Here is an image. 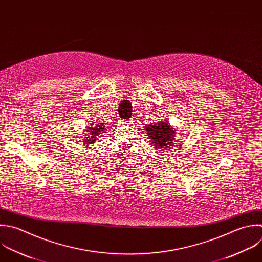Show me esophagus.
Returning <instances> with one entry per match:
<instances>
[{
	"mask_svg": "<svg viewBox=\"0 0 262 262\" xmlns=\"http://www.w3.org/2000/svg\"><path fill=\"white\" fill-rule=\"evenodd\" d=\"M133 120H131V119H128V120H120V123L122 124V125H131V124H133Z\"/></svg>",
	"mask_w": 262,
	"mask_h": 262,
	"instance_id": "1",
	"label": "esophagus"
}]
</instances>
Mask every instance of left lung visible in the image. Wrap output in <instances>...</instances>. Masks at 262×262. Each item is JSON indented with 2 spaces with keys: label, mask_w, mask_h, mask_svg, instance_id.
Here are the masks:
<instances>
[{
  "label": "left lung",
  "mask_w": 262,
  "mask_h": 262,
  "mask_svg": "<svg viewBox=\"0 0 262 262\" xmlns=\"http://www.w3.org/2000/svg\"><path fill=\"white\" fill-rule=\"evenodd\" d=\"M145 131L158 149H167L175 142V130L169 123L159 122L156 125H146Z\"/></svg>",
  "instance_id": "obj_1"
}]
</instances>
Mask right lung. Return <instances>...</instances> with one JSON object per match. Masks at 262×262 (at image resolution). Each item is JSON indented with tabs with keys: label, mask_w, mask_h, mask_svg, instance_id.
Listing matches in <instances>:
<instances>
[{
	"label": "right lung",
	"mask_w": 262,
	"mask_h": 262,
	"mask_svg": "<svg viewBox=\"0 0 262 262\" xmlns=\"http://www.w3.org/2000/svg\"><path fill=\"white\" fill-rule=\"evenodd\" d=\"M105 125L103 123H98L94 126H91V127H88L87 128V132H88V135H86V137H84V140L83 142L85 143V145H91L92 143H94L97 139V137L101 134V133H104L103 131L105 130Z\"/></svg>",
	"instance_id": "add662e5"
}]
</instances>
